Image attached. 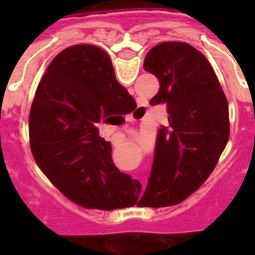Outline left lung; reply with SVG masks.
<instances>
[{
  "label": "left lung",
  "mask_w": 255,
  "mask_h": 255,
  "mask_svg": "<svg viewBox=\"0 0 255 255\" xmlns=\"http://www.w3.org/2000/svg\"><path fill=\"white\" fill-rule=\"evenodd\" d=\"M165 104L168 126L158 129L147 186L139 206L182 202L212 173L230 138L228 101L206 57L184 42H162L144 58Z\"/></svg>",
  "instance_id": "8db88e82"
}]
</instances>
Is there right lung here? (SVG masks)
Returning a JSON list of instances; mask_svg holds the SVG:
<instances>
[{"label": "right lung", "mask_w": 255, "mask_h": 255, "mask_svg": "<svg viewBox=\"0 0 255 255\" xmlns=\"http://www.w3.org/2000/svg\"><path fill=\"white\" fill-rule=\"evenodd\" d=\"M136 105L117 82L109 56L93 45L58 53L38 84L30 112V146L42 172L80 206H129L128 176L112 161L98 126ZM124 117V116H123Z\"/></svg>", "instance_id": "1"}]
</instances>
